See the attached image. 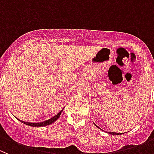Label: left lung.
<instances>
[{"label":"left lung","instance_id":"left-lung-1","mask_svg":"<svg viewBox=\"0 0 154 154\" xmlns=\"http://www.w3.org/2000/svg\"><path fill=\"white\" fill-rule=\"evenodd\" d=\"M109 134H113V135H119V134H121V133H120V134H118V133H114V132H109Z\"/></svg>","mask_w":154,"mask_h":154}]
</instances>
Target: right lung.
<instances>
[{
  "label": "right lung",
  "mask_w": 154,
  "mask_h": 154,
  "mask_svg": "<svg viewBox=\"0 0 154 154\" xmlns=\"http://www.w3.org/2000/svg\"><path fill=\"white\" fill-rule=\"evenodd\" d=\"M62 110H60L59 113H57V115H55L54 117H53L52 118L49 119V120H46V121H44V122H41V123H29V122H24V121H22V120H19L20 121H21L22 123H23V124H27V125H29V126H31V127H44V126H48L49 125V124H52V123H54V122L55 121V120H57L58 118H59V117L60 116V113H61Z\"/></svg>",
  "instance_id": "1"
}]
</instances>
